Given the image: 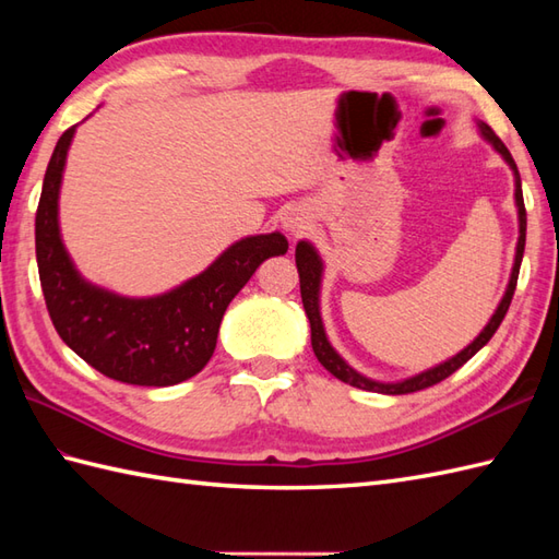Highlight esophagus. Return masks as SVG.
<instances>
[{
	"label": "esophagus",
	"instance_id": "esophagus-1",
	"mask_svg": "<svg viewBox=\"0 0 559 559\" xmlns=\"http://www.w3.org/2000/svg\"><path fill=\"white\" fill-rule=\"evenodd\" d=\"M283 228L290 235H300L310 228V216H305V211L300 209H293L290 213H286V218H283Z\"/></svg>",
	"mask_w": 559,
	"mask_h": 559
}]
</instances>
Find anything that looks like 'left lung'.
Listing matches in <instances>:
<instances>
[{"instance_id":"left-lung-1","label":"left lung","mask_w":559,"mask_h":559,"mask_svg":"<svg viewBox=\"0 0 559 559\" xmlns=\"http://www.w3.org/2000/svg\"><path fill=\"white\" fill-rule=\"evenodd\" d=\"M480 129V136L485 141H490L495 146V151L500 153L504 158V163L512 168L514 173V201H516V211H519V242H516V254H514V266H512V276H509L507 283V290L502 295L500 305H497L495 314L490 317V322L485 324V329L480 334L473 338V343H468L466 348L461 353H456L454 358H449L444 362H439L430 370H425L415 377L408 379H401V382H377V379H370L360 374L358 370H353V367L341 358L336 353V348L331 346L329 338H326V331H324V322H322V312H319V290H322V276H324V261L319 257V252L314 249L312 242L300 240L298 247H295V264H298V273H300V295H302V305H305V314L310 319V329H312V350L317 355V360L322 362L326 370L334 374L341 382H346L350 386H358L365 391H374V394H389V396H399V394H413V391H420L432 386L437 382H442L449 374H454L461 365H466L473 355H476L485 343H488L495 331L500 329L502 319L509 310V305H512L514 298V290H516V278H519V269H521V259H524V245H526V206H524V194H521V177L516 170V163L512 158V153L507 151V146L500 141L492 129L478 122Z\"/></svg>"}]
</instances>
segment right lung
<instances>
[{"instance_id":"add662e5","label":"right lung","mask_w":559,"mask_h":559,"mask_svg":"<svg viewBox=\"0 0 559 559\" xmlns=\"http://www.w3.org/2000/svg\"><path fill=\"white\" fill-rule=\"evenodd\" d=\"M76 127L59 136L47 163L35 257L47 312L59 338L105 377L136 386H173L204 370L230 300L269 257L288 252L281 233L242 237L204 269L153 298H124L76 271L59 233V187Z\"/></svg>"}]
</instances>
